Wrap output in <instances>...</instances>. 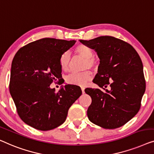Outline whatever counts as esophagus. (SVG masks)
Masks as SVG:
<instances>
[{
	"instance_id": "obj_1",
	"label": "esophagus",
	"mask_w": 154,
	"mask_h": 154,
	"mask_svg": "<svg viewBox=\"0 0 154 154\" xmlns=\"http://www.w3.org/2000/svg\"><path fill=\"white\" fill-rule=\"evenodd\" d=\"M81 88H82V93H83V94H84V89H85V87H84V86H81Z\"/></svg>"
}]
</instances>
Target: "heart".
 I'll use <instances>...</instances> for the list:
<instances>
[{"instance_id":"b5f03b06","label":"heart","mask_w":154,"mask_h":154,"mask_svg":"<svg viewBox=\"0 0 154 154\" xmlns=\"http://www.w3.org/2000/svg\"><path fill=\"white\" fill-rule=\"evenodd\" d=\"M76 53L86 58L84 68H92L95 67L96 62L94 58V51L87 45L84 44L78 45L75 49ZM70 56L68 51L62 53L59 57V66L62 70H68L70 64ZM91 78V72L88 70H85L81 72H72L66 77V81L68 84H76V85H84Z\"/></svg>"}]
</instances>
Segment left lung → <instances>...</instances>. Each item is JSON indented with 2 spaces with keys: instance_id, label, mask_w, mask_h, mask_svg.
Listing matches in <instances>:
<instances>
[{
  "instance_id": "obj_1",
  "label": "left lung",
  "mask_w": 154,
  "mask_h": 154,
  "mask_svg": "<svg viewBox=\"0 0 154 154\" xmlns=\"http://www.w3.org/2000/svg\"><path fill=\"white\" fill-rule=\"evenodd\" d=\"M80 42L96 51L100 64L93 82L86 88L92 102L88 119L103 128L125 125L140 109L146 81L139 54L129 43L112 36H100Z\"/></svg>"
}]
</instances>
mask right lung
Here are the masks:
<instances>
[{
	"instance_id": "right-lung-1",
	"label": "right lung",
	"mask_w": 154,
	"mask_h": 154,
	"mask_svg": "<svg viewBox=\"0 0 154 154\" xmlns=\"http://www.w3.org/2000/svg\"><path fill=\"white\" fill-rule=\"evenodd\" d=\"M76 41L45 38L21 47L12 62L10 93L21 120L46 131L65 122L69 108L81 96L79 86L67 84L58 92L49 87L64 82L59 57Z\"/></svg>"
}]
</instances>
